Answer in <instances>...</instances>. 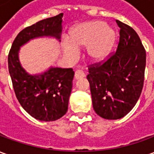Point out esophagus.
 <instances>
[{
    "label": "esophagus",
    "mask_w": 154,
    "mask_h": 154,
    "mask_svg": "<svg viewBox=\"0 0 154 154\" xmlns=\"http://www.w3.org/2000/svg\"><path fill=\"white\" fill-rule=\"evenodd\" d=\"M83 77H85V73H84L83 71L77 70L75 72V78L77 80L81 79V78H83Z\"/></svg>",
    "instance_id": "34e87169"
}]
</instances>
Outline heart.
Here are the masks:
<instances>
[{
  "mask_svg": "<svg viewBox=\"0 0 154 154\" xmlns=\"http://www.w3.org/2000/svg\"><path fill=\"white\" fill-rule=\"evenodd\" d=\"M117 38L115 29L101 20H92L75 25L69 31V41L63 45L64 54L76 58L78 49L86 47V57L91 62L99 63L106 59Z\"/></svg>",
  "mask_w": 154,
  "mask_h": 154,
  "instance_id": "obj_1",
  "label": "heart"
}]
</instances>
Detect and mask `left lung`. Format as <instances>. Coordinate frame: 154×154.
<instances>
[{"label": "left lung", "mask_w": 154, "mask_h": 154, "mask_svg": "<svg viewBox=\"0 0 154 154\" xmlns=\"http://www.w3.org/2000/svg\"><path fill=\"white\" fill-rule=\"evenodd\" d=\"M117 50L105 63L91 65L87 75L95 112L106 119L122 118L132 110L142 92L146 52L134 29L116 20Z\"/></svg>", "instance_id": "left-lung-1"}]
</instances>
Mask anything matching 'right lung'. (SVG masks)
<instances>
[{"instance_id": "add662e5", "label": "right lung", "mask_w": 154, "mask_h": 154, "mask_svg": "<svg viewBox=\"0 0 154 154\" xmlns=\"http://www.w3.org/2000/svg\"><path fill=\"white\" fill-rule=\"evenodd\" d=\"M63 16L62 13L24 29L9 53V72L15 96L24 110L41 121H54L67 113L74 72L51 66L41 73H29L22 67L19 53L20 47L35 38L49 37L61 42Z\"/></svg>"}]
</instances>
